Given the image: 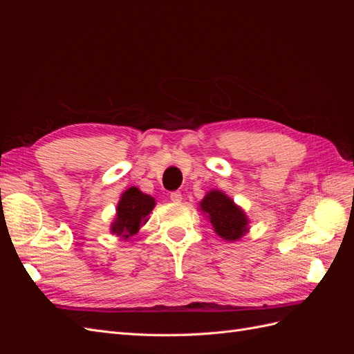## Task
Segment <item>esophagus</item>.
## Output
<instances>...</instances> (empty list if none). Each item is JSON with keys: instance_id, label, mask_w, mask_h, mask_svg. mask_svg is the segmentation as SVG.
Wrapping results in <instances>:
<instances>
[{"instance_id": "34e87169", "label": "esophagus", "mask_w": 354, "mask_h": 354, "mask_svg": "<svg viewBox=\"0 0 354 354\" xmlns=\"http://www.w3.org/2000/svg\"><path fill=\"white\" fill-rule=\"evenodd\" d=\"M169 199L173 201V202H181V199H183V198H181V194H180V192H171Z\"/></svg>"}]
</instances>
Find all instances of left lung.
Instances as JSON below:
<instances>
[{
  "instance_id": "obj_1",
  "label": "left lung",
  "mask_w": 354,
  "mask_h": 354,
  "mask_svg": "<svg viewBox=\"0 0 354 354\" xmlns=\"http://www.w3.org/2000/svg\"><path fill=\"white\" fill-rule=\"evenodd\" d=\"M199 209L224 241H238L250 232L246 212L223 190L212 189L199 202Z\"/></svg>"
}]
</instances>
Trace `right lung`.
Masks as SVG:
<instances>
[{"label":"right lung","mask_w":354,"mask_h":354,"mask_svg":"<svg viewBox=\"0 0 354 354\" xmlns=\"http://www.w3.org/2000/svg\"><path fill=\"white\" fill-rule=\"evenodd\" d=\"M156 205L153 196L131 186L127 189L116 205L115 218L111 223V233L122 239H130L147 223V216Z\"/></svg>","instance_id":"right-lung-1"}]
</instances>
